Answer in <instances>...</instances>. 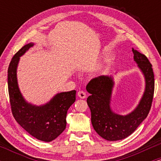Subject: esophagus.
Wrapping results in <instances>:
<instances>
[{
  "label": "esophagus",
  "mask_w": 161,
  "mask_h": 161,
  "mask_svg": "<svg viewBox=\"0 0 161 161\" xmlns=\"http://www.w3.org/2000/svg\"><path fill=\"white\" fill-rule=\"evenodd\" d=\"M78 97L79 98H82V99H84L86 97V92H83V91H79L78 92Z\"/></svg>",
  "instance_id": "1"
}]
</instances>
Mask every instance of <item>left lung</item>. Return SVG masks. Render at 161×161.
Returning <instances> with one entry per match:
<instances>
[{"mask_svg":"<svg viewBox=\"0 0 161 161\" xmlns=\"http://www.w3.org/2000/svg\"><path fill=\"white\" fill-rule=\"evenodd\" d=\"M134 61L145 79V91L137 106L129 114L121 115L111 107L114 79L112 75H101L87 85L90 95L87 103L91 110L92 123L95 132L108 141H118L130 136L147 117L151 107L154 91L152 65L145 55L132 48Z\"/></svg>","mask_w":161,"mask_h":161,"instance_id":"1","label":"left lung"}]
</instances>
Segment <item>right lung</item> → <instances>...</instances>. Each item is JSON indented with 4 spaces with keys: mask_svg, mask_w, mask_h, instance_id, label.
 <instances>
[{
    "mask_svg": "<svg viewBox=\"0 0 161 161\" xmlns=\"http://www.w3.org/2000/svg\"><path fill=\"white\" fill-rule=\"evenodd\" d=\"M23 46L11 60L7 71L8 91L13 115L19 124L33 137L49 142L65 130L68 109L75 101V90L57 93L47 103L36 105L28 102L19 89L17 68L20 57L34 46Z\"/></svg>",
    "mask_w": 161,
    "mask_h": 161,
    "instance_id": "obj_1",
    "label": "right lung"
}]
</instances>
